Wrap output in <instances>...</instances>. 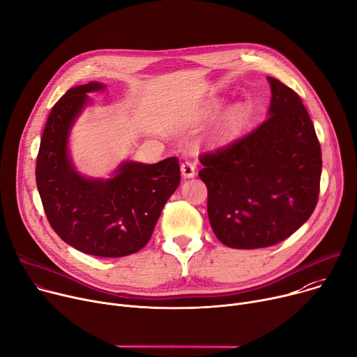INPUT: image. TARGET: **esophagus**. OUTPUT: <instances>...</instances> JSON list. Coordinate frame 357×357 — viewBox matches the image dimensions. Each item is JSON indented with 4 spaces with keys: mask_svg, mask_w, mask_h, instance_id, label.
<instances>
[{
    "mask_svg": "<svg viewBox=\"0 0 357 357\" xmlns=\"http://www.w3.org/2000/svg\"><path fill=\"white\" fill-rule=\"evenodd\" d=\"M180 170H181V176L184 178H193L196 176V167H195V164L191 162V161H184L181 164Z\"/></svg>",
    "mask_w": 357,
    "mask_h": 357,
    "instance_id": "esophagus-1",
    "label": "esophagus"
}]
</instances>
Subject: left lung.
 <instances>
[{"label":"left lung","mask_w":357,"mask_h":357,"mask_svg":"<svg viewBox=\"0 0 357 357\" xmlns=\"http://www.w3.org/2000/svg\"><path fill=\"white\" fill-rule=\"evenodd\" d=\"M267 119L225 149L202 154L200 178L215 237L231 249L278 244L303 226L319 197L321 150L300 97L267 77Z\"/></svg>","instance_id":"8db88e82"}]
</instances>
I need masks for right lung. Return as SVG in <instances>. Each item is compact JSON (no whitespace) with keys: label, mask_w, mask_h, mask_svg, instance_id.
Masks as SVG:
<instances>
[{"label":"right lung","mask_w":357,"mask_h":357,"mask_svg":"<svg viewBox=\"0 0 357 357\" xmlns=\"http://www.w3.org/2000/svg\"><path fill=\"white\" fill-rule=\"evenodd\" d=\"M91 81L70 89L52 107L37 157V188L51 227L71 248L98 257H124L149 243L161 210L180 184L178 158L155 164L126 160L108 178L75 169L70 132L91 104Z\"/></svg>","instance_id":"add662e5"}]
</instances>
